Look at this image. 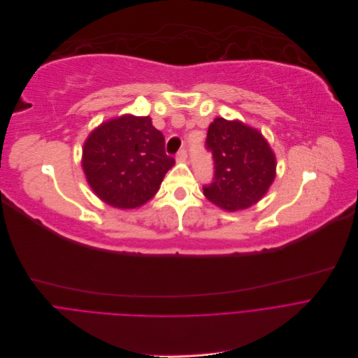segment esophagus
Returning <instances> with one entry per match:
<instances>
[{"label": "esophagus", "mask_w": 358, "mask_h": 358, "mask_svg": "<svg viewBox=\"0 0 358 358\" xmlns=\"http://www.w3.org/2000/svg\"><path fill=\"white\" fill-rule=\"evenodd\" d=\"M187 158V151L183 148V150H180L178 154H176V159L178 161H185Z\"/></svg>", "instance_id": "1"}]
</instances>
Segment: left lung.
<instances>
[{
    "mask_svg": "<svg viewBox=\"0 0 358 358\" xmlns=\"http://www.w3.org/2000/svg\"><path fill=\"white\" fill-rule=\"evenodd\" d=\"M206 148L213 155L214 176L203 192L211 203L237 211L255 204L268 192L276 161L259 131L219 117L208 127Z\"/></svg>",
    "mask_w": 358,
    "mask_h": 358,
    "instance_id": "1",
    "label": "left lung"
}]
</instances>
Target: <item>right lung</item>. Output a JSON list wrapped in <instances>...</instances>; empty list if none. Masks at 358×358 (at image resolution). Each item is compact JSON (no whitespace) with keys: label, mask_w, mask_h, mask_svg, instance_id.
<instances>
[{"label":"right lung","mask_w":358,"mask_h":358,"mask_svg":"<svg viewBox=\"0 0 358 358\" xmlns=\"http://www.w3.org/2000/svg\"><path fill=\"white\" fill-rule=\"evenodd\" d=\"M175 165L150 117L103 122L85 142L83 171L93 192L117 208H135L155 196Z\"/></svg>","instance_id":"right-lung-1"}]
</instances>
